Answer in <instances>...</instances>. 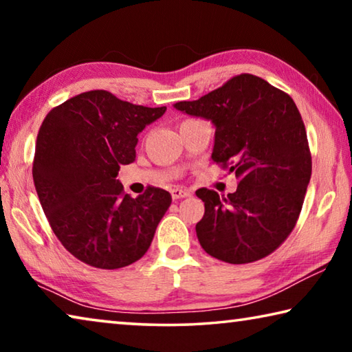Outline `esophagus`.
Segmentation results:
<instances>
[{
  "mask_svg": "<svg viewBox=\"0 0 352 352\" xmlns=\"http://www.w3.org/2000/svg\"><path fill=\"white\" fill-rule=\"evenodd\" d=\"M170 194H172V199H174V200L184 199V197H189V195H190L189 190H186V189H182V188H174V189L170 190Z\"/></svg>",
  "mask_w": 352,
  "mask_h": 352,
  "instance_id": "esophagus-1",
  "label": "esophagus"
}]
</instances>
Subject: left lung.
<instances>
[{
	"instance_id": "left-lung-1",
	"label": "left lung",
	"mask_w": 352,
	"mask_h": 352,
	"mask_svg": "<svg viewBox=\"0 0 352 352\" xmlns=\"http://www.w3.org/2000/svg\"><path fill=\"white\" fill-rule=\"evenodd\" d=\"M216 127L212 162L239 178L226 197L201 188L205 214L195 225L201 248L230 264L269 256L300 216L312 158L300 111L287 93L241 74L197 100L174 104Z\"/></svg>"
}]
</instances>
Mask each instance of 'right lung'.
Here are the masks:
<instances>
[{"label": "right lung", "mask_w": 352, "mask_h": 352, "mask_svg": "<svg viewBox=\"0 0 352 352\" xmlns=\"http://www.w3.org/2000/svg\"><path fill=\"white\" fill-rule=\"evenodd\" d=\"M164 111L94 90L46 115L35 146L34 184L52 231L74 258L115 270L151 247L170 194L147 188L132 199L116 177L122 164L135 162L138 133Z\"/></svg>", "instance_id": "1"}]
</instances>
